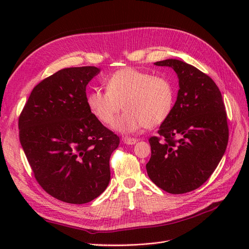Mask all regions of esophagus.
Here are the masks:
<instances>
[{
  "label": "esophagus",
  "instance_id": "obj_1",
  "mask_svg": "<svg viewBox=\"0 0 249 249\" xmlns=\"http://www.w3.org/2000/svg\"><path fill=\"white\" fill-rule=\"evenodd\" d=\"M123 142L125 143V144H127V145H133V144H135V143L137 142V139H136V138L124 137V138H123Z\"/></svg>",
  "mask_w": 249,
  "mask_h": 249
}]
</instances>
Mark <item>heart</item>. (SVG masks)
<instances>
[{"label": "heart", "mask_w": 249, "mask_h": 249, "mask_svg": "<svg viewBox=\"0 0 249 249\" xmlns=\"http://www.w3.org/2000/svg\"><path fill=\"white\" fill-rule=\"evenodd\" d=\"M106 85L107 90L95 89L88 94V107L99 122L110 124L124 104L125 111L114 124V129L123 133L163 124L175 104V88L167 78L133 67L112 73Z\"/></svg>", "instance_id": "b5f03b06"}]
</instances>
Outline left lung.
<instances>
[{
	"label": "left lung",
	"mask_w": 249,
	"mask_h": 249,
	"mask_svg": "<svg viewBox=\"0 0 249 249\" xmlns=\"http://www.w3.org/2000/svg\"><path fill=\"white\" fill-rule=\"evenodd\" d=\"M168 66L178 78L177 102L158 136L149 138V178L171 194L197 189L214 172L229 142L227 112L219 88L196 67L177 59Z\"/></svg>",
	"instance_id": "1"
}]
</instances>
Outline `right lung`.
Instances as JSON below:
<instances>
[{
    "label": "right lung",
    "instance_id": "1",
    "mask_svg": "<svg viewBox=\"0 0 249 249\" xmlns=\"http://www.w3.org/2000/svg\"><path fill=\"white\" fill-rule=\"evenodd\" d=\"M95 66L70 67L37 84L18 118L19 141L42 189L59 200L82 205L110 182L116 134L90 111L86 86Z\"/></svg>",
    "mask_w": 249,
    "mask_h": 249
}]
</instances>
